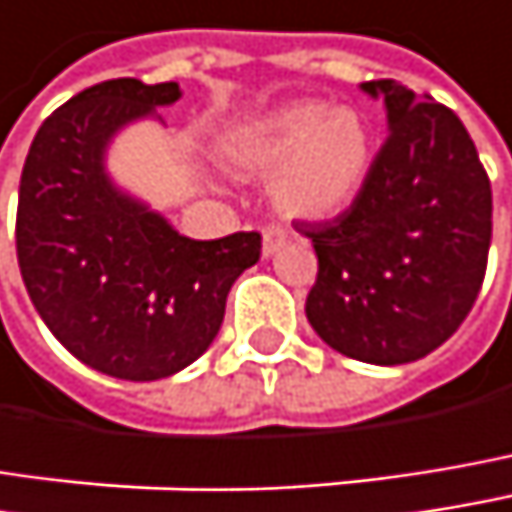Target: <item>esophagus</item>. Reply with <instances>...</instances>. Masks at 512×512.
Wrapping results in <instances>:
<instances>
[{"label": "esophagus", "instance_id": "34e87169", "mask_svg": "<svg viewBox=\"0 0 512 512\" xmlns=\"http://www.w3.org/2000/svg\"><path fill=\"white\" fill-rule=\"evenodd\" d=\"M287 240V231L281 225H266L263 228V257H272Z\"/></svg>", "mask_w": 512, "mask_h": 512}]
</instances>
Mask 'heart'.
<instances>
[{
  "instance_id": "1",
  "label": "heart",
  "mask_w": 512,
  "mask_h": 512,
  "mask_svg": "<svg viewBox=\"0 0 512 512\" xmlns=\"http://www.w3.org/2000/svg\"><path fill=\"white\" fill-rule=\"evenodd\" d=\"M225 158L272 172V202L293 219H331L360 196L372 169V131L351 108L302 99L240 125Z\"/></svg>"
}]
</instances>
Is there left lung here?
Segmentation results:
<instances>
[{
	"instance_id": "left-lung-1",
	"label": "left lung",
	"mask_w": 512,
	"mask_h": 512,
	"mask_svg": "<svg viewBox=\"0 0 512 512\" xmlns=\"http://www.w3.org/2000/svg\"><path fill=\"white\" fill-rule=\"evenodd\" d=\"M390 134L360 196L340 216L299 225L319 257L307 322L340 354L398 366L460 328L481 293L492 240V190L478 149L451 108L393 78Z\"/></svg>"
}]
</instances>
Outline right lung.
Wrapping results in <instances>:
<instances>
[{"mask_svg": "<svg viewBox=\"0 0 512 512\" xmlns=\"http://www.w3.org/2000/svg\"><path fill=\"white\" fill-rule=\"evenodd\" d=\"M178 99L175 81L93 84L40 125L20 178L17 260L31 302L64 349L122 381L169 378L205 354L231 284L260 257L257 231L181 237L105 175L119 128Z\"/></svg>", "mask_w": 512, "mask_h": 512, "instance_id": "1", "label": "right lung"}]
</instances>
